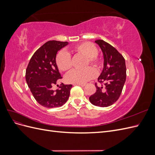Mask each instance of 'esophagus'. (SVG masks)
I'll use <instances>...</instances> for the list:
<instances>
[{
  "label": "esophagus",
  "mask_w": 155,
  "mask_h": 155,
  "mask_svg": "<svg viewBox=\"0 0 155 155\" xmlns=\"http://www.w3.org/2000/svg\"><path fill=\"white\" fill-rule=\"evenodd\" d=\"M74 85H79L81 87H84L86 85V83H75V84H74Z\"/></svg>",
  "instance_id": "obj_1"
}]
</instances>
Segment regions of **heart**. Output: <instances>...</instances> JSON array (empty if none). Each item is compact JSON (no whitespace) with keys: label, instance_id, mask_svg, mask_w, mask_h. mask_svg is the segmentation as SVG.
Masks as SVG:
<instances>
[{"label":"heart","instance_id":"b5f03b06","mask_svg":"<svg viewBox=\"0 0 155 155\" xmlns=\"http://www.w3.org/2000/svg\"><path fill=\"white\" fill-rule=\"evenodd\" d=\"M73 50L87 58L88 63L98 68L101 67L102 63L98 58V50L96 46L90 42L84 43L75 46ZM55 63L58 68L63 72H67L72 67V60L70 55L64 50L60 51L56 55ZM96 71L93 68L88 67L83 70H72L66 76V81L70 83H85L96 76Z\"/></svg>","mask_w":155,"mask_h":155}]
</instances>
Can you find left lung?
Segmentation results:
<instances>
[{
	"label": "left lung",
	"instance_id": "obj_1",
	"mask_svg": "<svg viewBox=\"0 0 155 155\" xmlns=\"http://www.w3.org/2000/svg\"><path fill=\"white\" fill-rule=\"evenodd\" d=\"M95 43L100 46L104 55V68L97 80L104 83V88L96 87V92L89 97L95 106L107 107L114 104L118 100L126 80L125 59L113 46L104 40Z\"/></svg>",
	"mask_w": 155,
	"mask_h": 155
}]
</instances>
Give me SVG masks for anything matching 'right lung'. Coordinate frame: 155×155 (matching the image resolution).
<instances>
[{
    "label": "right lung",
    "mask_w": 155,
    "mask_h": 155,
    "mask_svg": "<svg viewBox=\"0 0 155 155\" xmlns=\"http://www.w3.org/2000/svg\"><path fill=\"white\" fill-rule=\"evenodd\" d=\"M68 42L49 41L32 55L26 70V81L35 100L46 108L63 105L68 99L72 85L61 84L59 89L52 87L62 77L55 63L58 51Z\"/></svg>",
    "instance_id": "1"
}]
</instances>
